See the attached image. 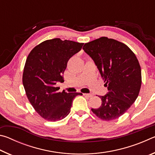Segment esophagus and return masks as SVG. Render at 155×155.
<instances>
[{
    "mask_svg": "<svg viewBox=\"0 0 155 155\" xmlns=\"http://www.w3.org/2000/svg\"><path fill=\"white\" fill-rule=\"evenodd\" d=\"M83 95L85 96H87V97H89V98H91V97L93 96L92 94H83Z\"/></svg>",
    "mask_w": 155,
    "mask_h": 155,
    "instance_id": "1",
    "label": "esophagus"
}]
</instances>
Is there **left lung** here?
<instances>
[{
    "mask_svg": "<svg viewBox=\"0 0 155 155\" xmlns=\"http://www.w3.org/2000/svg\"><path fill=\"white\" fill-rule=\"evenodd\" d=\"M83 49L95 63L109 90L100 96L101 106L91 111L103 120L118 118L140 93L141 72L137 57L126 44L107 37L85 44Z\"/></svg>",
    "mask_w": 155,
    "mask_h": 155,
    "instance_id": "obj_1",
    "label": "left lung"
}]
</instances>
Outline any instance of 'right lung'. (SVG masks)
Segmentation results:
<instances>
[{"label": "right lung", "mask_w": 155, "mask_h": 155, "mask_svg": "<svg viewBox=\"0 0 155 155\" xmlns=\"http://www.w3.org/2000/svg\"><path fill=\"white\" fill-rule=\"evenodd\" d=\"M83 43L59 38L46 40L28 55L22 83L28 101L36 112L46 120L56 122L70 112L72 101L81 93L59 92L57 82L64 81L68 60L79 52Z\"/></svg>", "instance_id": "obj_1"}]
</instances>
